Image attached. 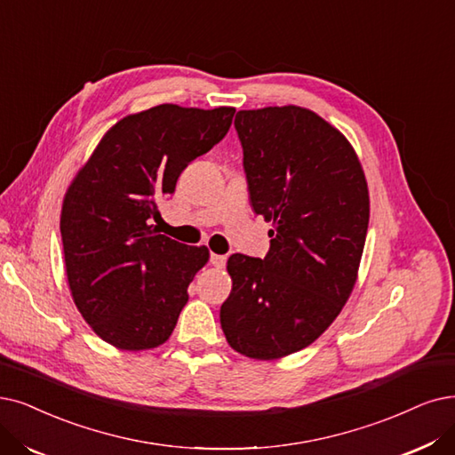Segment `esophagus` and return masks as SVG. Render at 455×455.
<instances>
[{
  "instance_id": "1",
  "label": "esophagus",
  "mask_w": 455,
  "mask_h": 455,
  "mask_svg": "<svg viewBox=\"0 0 455 455\" xmlns=\"http://www.w3.org/2000/svg\"><path fill=\"white\" fill-rule=\"evenodd\" d=\"M211 263L218 268H222L226 265V256H220V253H211Z\"/></svg>"
}]
</instances>
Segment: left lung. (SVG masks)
Returning <instances> with one entry per match:
<instances>
[{
	"label": "left lung",
	"instance_id": "8db88e82",
	"mask_svg": "<svg viewBox=\"0 0 455 455\" xmlns=\"http://www.w3.org/2000/svg\"><path fill=\"white\" fill-rule=\"evenodd\" d=\"M235 131L253 212L272 222L263 259L233 253L220 323L256 360L314 343L341 312L364 251L370 196L351 143L299 106L241 110Z\"/></svg>",
	"mask_w": 455,
	"mask_h": 455
}]
</instances>
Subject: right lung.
<instances>
[{
	"label": "right lung",
	"instance_id": "right-lung-1",
	"mask_svg": "<svg viewBox=\"0 0 455 455\" xmlns=\"http://www.w3.org/2000/svg\"><path fill=\"white\" fill-rule=\"evenodd\" d=\"M233 114L160 104L126 116L68 187L60 224L68 287L91 329L114 347L153 349L172 336L209 250L160 235L153 222L160 199L228 134Z\"/></svg>",
	"mask_w": 455,
	"mask_h": 455
}]
</instances>
